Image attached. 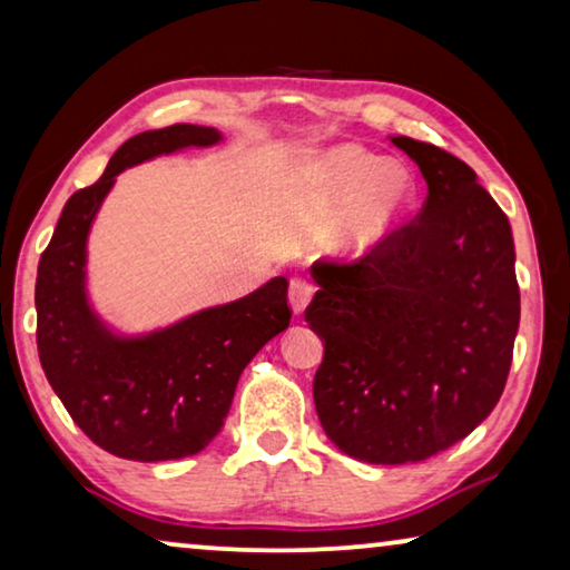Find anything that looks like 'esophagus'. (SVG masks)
Masks as SVG:
<instances>
[{
    "instance_id": "34e87169",
    "label": "esophagus",
    "mask_w": 570,
    "mask_h": 570,
    "mask_svg": "<svg viewBox=\"0 0 570 570\" xmlns=\"http://www.w3.org/2000/svg\"><path fill=\"white\" fill-rule=\"evenodd\" d=\"M312 294H315V286L304 282V278H294V282L288 284V304H292L294 315H302V312L307 309V304L312 302Z\"/></svg>"
}]
</instances>
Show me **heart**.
<instances>
[{
  "instance_id": "obj_1",
  "label": "heart",
  "mask_w": 570,
  "mask_h": 570,
  "mask_svg": "<svg viewBox=\"0 0 570 570\" xmlns=\"http://www.w3.org/2000/svg\"><path fill=\"white\" fill-rule=\"evenodd\" d=\"M312 202L338 208L323 229V247L338 258H362L403 227L415 204L413 173L356 144L323 151L302 173Z\"/></svg>"
}]
</instances>
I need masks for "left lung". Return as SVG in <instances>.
Here are the masks:
<instances>
[{
	"label": "left lung",
	"instance_id": "obj_1",
	"mask_svg": "<svg viewBox=\"0 0 570 570\" xmlns=\"http://www.w3.org/2000/svg\"><path fill=\"white\" fill-rule=\"evenodd\" d=\"M429 186L419 216L348 266L315 263L304 312L323 338L315 407L343 454L429 460L480 426L519 331L511 224L478 175L434 144L392 136Z\"/></svg>",
	"mask_w": 570,
	"mask_h": 570
}]
</instances>
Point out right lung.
<instances>
[{
	"instance_id": "1",
	"label": "right lung",
	"mask_w": 570,
	"mask_h": 570,
	"mask_svg": "<svg viewBox=\"0 0 570 570\" xmlns=\"http://www.w3.org/2000/svg\"><path fill=\"white\" fill-rule=\"evenodd\" d=\"M219 141L222 131L194 124L131 136L102 178L69 198L38 263L36 335L46 380L77 426L124 460H180L212 444L243 368L292 320L284 276L139 335L116 333L87 296V237L118 175Z\"/></svg>"
}]
</instances>
